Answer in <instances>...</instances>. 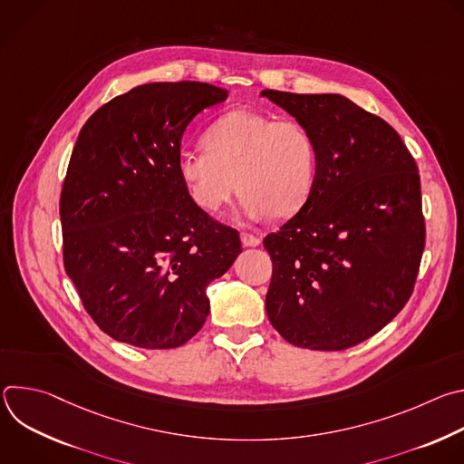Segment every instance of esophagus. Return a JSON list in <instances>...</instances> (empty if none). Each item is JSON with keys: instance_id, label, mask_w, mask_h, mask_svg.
Masks as SVG:
<instances>
[{"instance_id": "esophagus-1", "label": "esophagus", "mask_w": 464, "mask_h": 464, "mask_svg": "<svg viewBox=\"0 0 464 464\" xmlns=\"http://www.w3.org/2000/svg\"><path fill=\"white\" fill-rule=\"evenodd\" d=\"M240 240H242V244H244L246 247H255V246L260 244V238L255 237V235H251V233H240Z\"/></svg>"}]
</instances>
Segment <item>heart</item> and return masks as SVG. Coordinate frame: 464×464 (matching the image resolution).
<instances>
[{"instance_id":"b5f03b06","label":"heart","mask_w":464,"mask_h":464,"mask_svg":"<svg viewBox=\"0 0 464 464\" xmlns=\"http://www.w3.org/2000/svg\"><path fill=\"white\" fill-rule=\"evenodd\" d=\"M204 145L181 149L176 170L190 200L206 213H220L240 185L249 218L288 217L315 187L317 147L295 119L235 108L206 128Z\"/></svg>"}]
</instances>
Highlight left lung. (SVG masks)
<instances>
[{"instance_id": "8db88e82", "label": "left lung", "mask_w": 464, "mask_h": 464, "mask_svg": "<svg viewBox=\"0 0 464 464\" xmlns=\"http://www.w3.org/2000/svg\"><path fill=\"white\" fill-rule=\"evenodd\" d=\"M260 95L303 122L317 147L306 204L264 238L270 323L295 347H354L413 294L426 242L417 163L391 124L343 95Z\"/></svg>"}]
</instances>
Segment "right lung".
<instances>
[{
    "mask_svg": "<svg viewBox=\"0 0 464 464\" xmlns=\"http://www.w3.org/2000/svg\"><path fill=\"white\" fill-rule=\"evenodd\" d=\"M227 99L206 82H152L82 126L60 196L63 266L102 333L174 349L209 314L208 286L242 251L238 231L185 190L176 158L187 124Z\"/></svg>",
    "mask_w": 464,
    "mask_h": 464,
    "instance_id": "add662e5",
    "label": "right lung"
}]
</instances>
